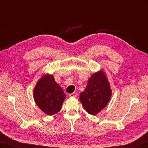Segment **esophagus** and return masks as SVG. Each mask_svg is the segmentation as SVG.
Segmentation results:
<instances>
[{
    "instance_id": "1",
    "label": "esophagus",
    "mask_w": 148,
    "mask_h": 148,
    "mask_svg": "<svg viewBox=\"0 0 148 148\" xmlns=\"http://www.w3.org/2000/svg\"><path fill=\"white\" fill-rule=\"evenodd\" d=\"M77 96V94L76 92H73V93L69 94V97H76Z\"/></svg>"
}]
</instances>
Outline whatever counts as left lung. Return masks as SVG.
Returning a JSON list of instances; mask_svg holds the SVG:
<instances>
[{
    "instance_id": "left-lung-1",
    "label": "left lung",
    "mask_w": 148,
    "mask_h": 148,
    "mask_svg": "<svg viewBox=\"0 0 148 148\" xmlns=\"http://www.w3.org/2000/svg\"><path fill=\"white\" fill-rule=\"evenodd\" d=\"M112 90L104 71L93 73L89 78L84 90L80 93V102L89 114L95 115L104 108L109 102Z\"/></svg>"
}]
</instances>
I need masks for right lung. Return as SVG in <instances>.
Masks as SVG:
<instances>
[{
  "label": "right lung",
  "mask_w": 148,
  "mask_h": 148,
  "mask_svg": "<svg viewBox=\"0 0 148 148\" xmlns=\"http://www.w3.org/2000/svg\"><path fill=\"white\" fill-rule=\"evenodd\" d=\"M35 103L44 113L53 115L60 110L66 95L53 76L45 74L36 84L33 90Z\"/></svg>",
  "instance_id": "add662e5"
}]
</instances>
